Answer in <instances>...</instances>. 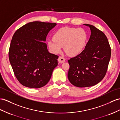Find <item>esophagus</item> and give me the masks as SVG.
<instances>
[{"instance_id": "obj_1", "label": "esophagus", "mask_w": 120, "mask_h": 120, "mask_svg": "<svg viewBox=\"0 0 120 120\" xmlns=\"http://www.w3.org/2000/svg\"><path fill=\"white\" fill-rule=\"evenodd\" d=\"M65 61V59L63 57L60 56L58 58V62L60 63H63Z\"/></svg>"}]
</instances>
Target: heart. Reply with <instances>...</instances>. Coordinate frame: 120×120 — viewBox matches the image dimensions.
Returning a JSON list of instances; mask_svg holds the SVG:
<instances>
[{"label": "heart", "instance_id": "obj_1", "mask_svg": "<svg viewBox=\"0 0 120 120\" xmlns=\"http://www.w3.org/2000/svg\"><path fill=\"white\" fill-rule=\"evenodd\" d=\"M86 41L87 34L84 29L65 27L55 32L53 40L48 41V46L53 54L59 53L61 47H63L67 55L75 56L83 50Z\"/></svg>", "mask_w": 120, "mask_h": 120}]
</instances>
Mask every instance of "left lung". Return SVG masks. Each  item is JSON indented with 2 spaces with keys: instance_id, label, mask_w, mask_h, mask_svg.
<instances>
[{
  "instance_id": "obj_1",
  "label": "left lung",
  "mask_w": 120,
  "mask_h": 120,
  "mask_svg": "<svg viewBox=\"0 0 120 120\" xmlns=\"http://www.w3.org/2000/svg\"><path fill=\"white\" fill-rule=\"evenodd\" d=\"M91 34L84 50L68 60V79L75 86L91 87L105 76L111 55V49L104 33L90 24Z\"/></svg>"
}]
</instances>
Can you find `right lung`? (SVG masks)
Returning a JSON list of instances; mask_svg holds the SVG:
<instances>
[{"label": "right lung", "mask_w": 120, "mask_h": 120, "mask_svg": "<svg viewBox=\"0 0 120 120\" xmlns=\"http://www.w3.org/2000/svg\"><path fill=\"white\" fill-rule=\"evenodd\" d=\"M56 23L34 21L18 29L12 38L9 60L16 78L26 87L47 84L58 65L57 55L49 53L45 42Z\"/></svg>", "instance_id": "obj_1"}]
</instances>
